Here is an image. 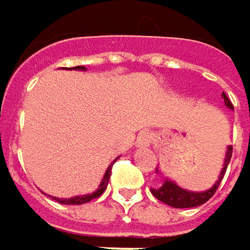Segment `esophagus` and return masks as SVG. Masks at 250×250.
<instances>
[{"label": "esophagus", "instance_id": "34e87169", "mask_svg": "<svg viewBox=\"0 0 250 250\" xmlns=\"http://www.w3.org/2000/svg\"><path fill=\"white\" fill-rule=\"evenodd\" d=\"M153 143V136L149 131H142L137 137V146L139 147H149Z\"/></svg>", "mask_w": 250, "mask_h": 250}]
</instances>
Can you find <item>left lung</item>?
Masks as SVG:
<instances>
[{"label": "left lung", "mask_w": 250, "mask_h": 250, "mask_svg": "<svg viewBox=\"0 0 250 250\" xmlns=\"http://www.w3.org/2000/svg\"><path fill=\"white\" fill-rule=\"evenodd\" d=\"M222 97L225 98V104L227 108H233L230 100L227 98L225 92L222 94ZM231 153H233V147L231 146H227V150H226V156H225V162H223V168L220 171V175L217 178V181L214 182V185L207 189V191H203V192H191V191H187L181 187H178L175 184L174 181L171 179H164L162 185L158 187V188H152L150 192L155 195V198H158L159 201L174 207V208H189V207H198L204 203H207L216 192V189L219 188L222 179L226 174V169H227V165L231 159ZM156 172L161 174L159 168H156Z\"/></svg>", "instance_id": "1"}]
</instances>
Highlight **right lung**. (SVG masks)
Here are the masks:
<instances>
[{"label": "right lung", "instance_id": "right-lung-1", "mask_svg": "<svg viewBox=\"0 0 250 250\" xmlns=\"http://www.w3.org/2000/svg\"><path fill=\"white\" fill-rule=\"evenodd\" d=\"M86 71V68L85 66H75V68H69V71ZM113 165V164H111ZM111 165L107 168V171H105V174L103 176V179H101V182H100V185H98V188L94 191V192H91V194H85V195H78V197H74V198H68V200H61V198H56L55 197V200L58 201V203H61V204H85V203H88V201H91V200H94V198H98L104 191H105V188H107V185H108V181H110V175H111Z\"/></svg>", "mask_w": 250, "mask_h": 250}]
</instances>
